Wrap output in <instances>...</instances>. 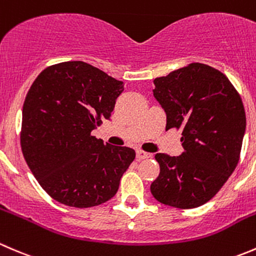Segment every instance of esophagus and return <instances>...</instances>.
<instances>
[{
  "label": "esophagus",
  "mask_w": 256,
  "mask_h": 256,
  "mask_svg": "<svg viewBox=\"0 0 256 256\" xmlns=\"http://www.w3.org/2000/svg\"><path fill=\"white\" fill-rule=\"evenodd\" d=\"M148 158H152L150 153H146V152L144 150H136V159H138V160H143V159Z\"/></svg>",
  "instance_id": "obj_1"
}]
</instances>
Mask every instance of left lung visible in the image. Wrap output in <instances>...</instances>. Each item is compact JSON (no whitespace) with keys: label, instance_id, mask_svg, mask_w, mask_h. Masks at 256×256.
Here are the masks:
<instances>
[{"label":"left lung","instance_id":"left-lung-1","mask_svg":"<svg viewBox=\"0 0 256 256\" xmlns=\"http://www.w3.org/2000/svg\"><path fill=\"white\" fill-rule=\"evenodd\" d=\"M153 83L154 97L166 110V130L180 129L184 152L156 154L160 173L150 192L166 206L196 208L236 168L246 127L244 104L226 76L204 63H190Z\"/></svg>","mask_w":256,"mask_h":256}]
</instances>
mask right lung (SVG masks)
I'll return each mask as SVG.
<instances>
[{
  "label": "right lung",
  "mask_w": 256,
  "mask_h": 256,
  "mask_svg": "<svg viewBox=\"0 0 256 256\" xmlns=\"http://www.w3.org/2000/svg\"><path fill=\"white\" fill-rule=\"evenodd\" d=\"M123 90L122 80L82 60L50 66L32 83L22 110L21 148L50 198L90 208L116 196L136 152L104 144L92 130L110 120Z\"/></svg>",
  "instance_id": "add662e5"
}]
</instances>
